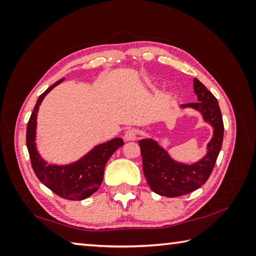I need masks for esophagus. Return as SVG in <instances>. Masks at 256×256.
Masks as SVG:
<instances>
[{"label": "esophagus", "mask_w": 256, "mask_h": 256, "mask_svg": "<svg viewBox=\"0 0 256 256\" xmlns=\"http://www.w3.org/2000/svg\"><path fill=\"white\" fill-rule=\"evenodd\" d=\"M123 138H124L125 140H128V142H130V140H135L138 138V132H136V130H134V128L128 130V131L125 132Z\"/></svg>", "instance_id": "1"}]
</instances>
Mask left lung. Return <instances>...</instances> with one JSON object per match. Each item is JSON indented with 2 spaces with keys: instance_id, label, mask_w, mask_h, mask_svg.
<instances>
[{
  "instance_id": "8db88e82",
  "label": "left lung",
  "mask_w": 256,
  "mask_h": 256,
  "mask_svg": "<svg viewBox=\"0 0 256 256\" xmlns=\"http://www.w3.org/2000/svg\"><path fill=\"white\" fill-rule=\"evenodd\" d=\"M194 90L198 102L182 104L200 112L204 121L214 128V135L206 144V153L192 164L175 160L168 152L153 138H143L138 144L143 158V172L150 189L165 197L187 194L206 182L214 170L224 140V120L218 100L200 81L194 79Z\"/></svg>"
}]
</instances>
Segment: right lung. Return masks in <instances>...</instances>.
Here are the masks:
<instances>
[{"label":"right lung","mask_w":256,"mask_h":256,"mask_svg":"<svg viewBox=\"0 0 256 256\" xmlns=\"http://www.w3.org/2000/svg\"><path fill=\"white\" fill-rule=\"evenodd\" d=\"M64 80H58L38 98L27 124L26 145L32 170L42 184L64 199L84 200L99 189L103 180L106 162L114 152L124 145V142L122 138H116L108 142L96 145L80 160L67 165L48 164L42 158L38 153L36 145L37 113L44 98Z\"/></svg>","instance_id":"add662e5"}]
</instances>
